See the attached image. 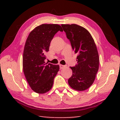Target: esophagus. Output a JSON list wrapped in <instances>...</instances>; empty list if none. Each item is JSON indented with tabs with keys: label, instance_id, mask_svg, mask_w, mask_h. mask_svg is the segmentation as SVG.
<instances>
[{
	"label": "esophagus",
	"instance_id": "1",
	"mask_svg": "<svg viewBox=\"0 0 120 120\" xmlns=\"http://www.w3.org/2000/svg\"><path fill=\"white\" fill-rule=\"evenodd\" d=\"M59 66H60V68L61 69H62L65 67V66H64V65H62V64H60Z\"/></svg>",
	"mask_w": 120,
	"mask_h": 120
}]
</instances>
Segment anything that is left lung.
<instances>
[{
	"mask_svg": "<svg viewBox=\"0 0 120 120\" xmlns=\"http://www.w3.org/2000/svg\"><path fill=\"white\" fill-rule=\"evenodd\" d=\"M72 50L77 53V64L70 67L72 75L68 79L72 88L78 91L88 89L94 82L99 68L98 51L91 34L77 24H62Z\"/></svg>",
	"mask_w": 120,
	"mask_h": 120,
	"instance_id": "1",
	"label": "left lung"
}]
</instances>
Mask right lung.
Here are the masks:
<instances>
[{
	"mask_svg": "<svg viewBox=\"0 0 120 120\" xmlns=\"http://www.w3.org/2000/svg\"><path fill=\"white\" fill-rule=\"evenodd\" d=\"M58 31H63L59 25L42 24L31 31L26 40L23 52L24 74L32 90L38 94L51 89L59 70V65L44 61L51 41Z\"/></svg>",
	"mask_w": 120,
	"mask_h": 120,
	"instance_id": "add662e5",
	"label": "right lung"
}]
</instances>
